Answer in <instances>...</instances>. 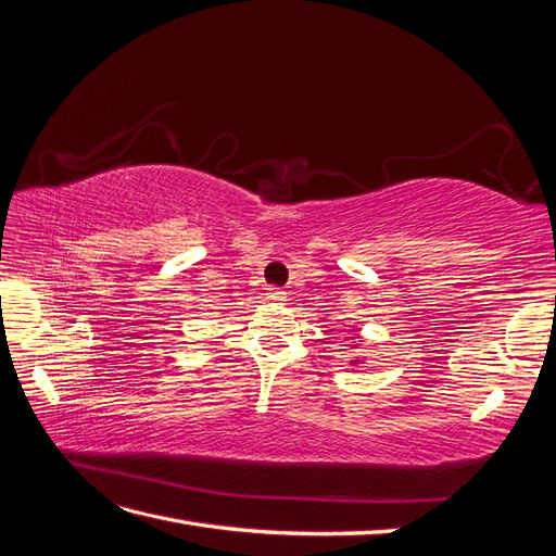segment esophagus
Listing matches in <instances>:
<instances>
[{"label":"esophagus","mask_w":556,"mask_h":556,"mask_svg":"<svg viewBox=\"0 0 556 556\" xmlns=\"http://www.w3.org/2000/svg\"><path fill=\"white\" fill-rule=\"evenodd\" d=\"M266 299H271V301H285V292L278 290V288H268Z\"/></svg>","instance_id":"obj_1"}]
</instances>
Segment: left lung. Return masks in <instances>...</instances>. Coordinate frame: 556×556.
<instances>
[{
  "instance_id": "8db88e82",
  "label": "left lung",
  "mask_w": 556,
  "mask_h": 556,
  "mask_svg": "<svg viewBox=\"0 0 556 556\" xmlns=\"http://www.w3.org/2000/svg\"><path fill=\"white\" fill-rule=\"evenodd\" d=\"M352 348H355V345H352ZM352 364H362V359H352Z\"/></svg>"
}]
</instances>
